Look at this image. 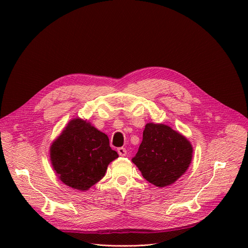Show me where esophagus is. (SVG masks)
Returning <instances> with one entry per match:
<instances>
[{
    "label": "esophagus",
    "instance_id": "esophagus-1",
    "mask_svg": "<svg viewBox=\"0 0 248 248\" xmlns=\"http://www.w3.org/2000/svg\"><path fill=\"white\" fill-rule=\"evenodd\" d=\"M118 153H119L120 156L124 157V156L126 155V149L124 148V147H120V148H118Z\"/></svg>",
    "mask_w": 248,
    "mask_h": 248
}]
</instances>
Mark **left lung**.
Masks as SVG:
<instances>
[{"instance_id":"1","label":"left lung","mask_w":248,"mask_h":248,"mask_svg":"<svg viewBox=\"0 0 248 248\" xmlns=\"http://www.w3.org/2000/svg\"><path fill=\"white\" fill-rule=\"evenodd\" d=\"M192 153L193 147L185 135L169 125L148 123L142 142L131 161L147 182L165 187L187 170Z\"/></svg>"}]
</instances>
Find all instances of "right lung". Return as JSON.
Segmentation results:
<instances>
[{
	"instance_id": "right-lung-1",
	"label": "right lung",
	"mask_w": 248,
	"mask_h": 248,
	"mask_svg": "<svg viewBox=\"0 0 248 248\" xmlns=\"http://www.w3.org/2000/svg\"><path fill=\"white\" fill-rule=\"evenodd\" d=\"M118 157L107 134L80 118L69 121L50 147L51 164L59 179L79 191L97 184Z\"/></svg>"
}]
</instances>
